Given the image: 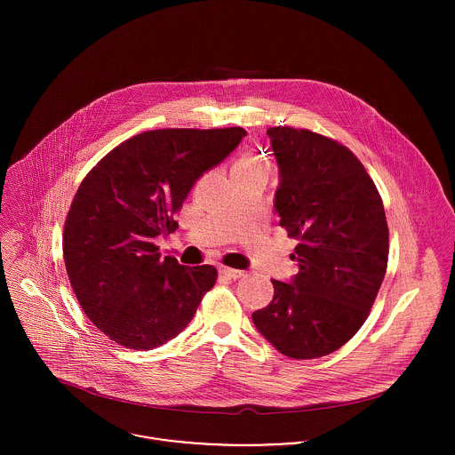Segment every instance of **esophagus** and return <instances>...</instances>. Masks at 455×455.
<instances>
[{"label": "esophagus", "instance_id": "34e87169", "mask_svg": "<svg viewBox=\"0 0 455 455\" xmlns=\"http://www.w3.org/2000/svg\"><path fill=\"white\" fill-rule=\"evenodd\" d=\"M219 275L228 278V280H238L242 276H245V271H240V269H233V267H220L219 269Z\"/></svg>", "mask_w": 455, "mask_h": 455}]
</instances>
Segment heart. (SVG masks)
Listing matches in <instances>:
<instances>
[{"label": "heart", "instance_id": "heart-1", "mask_svg": "<svg viewBox=\"0 0 455 455\" xmlns=\"http://www.w3.org/2000/svg\"><path fill=\"white\" fill-rule=\"evenodd\" d=\"M233 172H240V173H254V172H267V164L254 154H245L242 156L235 166Z\"/></svg>", "mask_w": 455, "mask_h": 455}]
</instances>
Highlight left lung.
<instances>
[{"instance_id":"obj_1","label":"left lung","mask_w":455,"mask_h":455,"mask_svg":"<svg viewBox=\"0 0 455 455\" xmlns=\"http://www.w3.org/2000/svg\"><path fill=\"white\" fill-rule=\"evenodd\" d=\"M280 184L275 210L299 271L273 282V301L252 314L283 355L315 359L343 347L364 324L389 258L386 210L363 163L314 131L269 128Z\"/></svg>"}]
</instances>
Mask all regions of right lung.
I'll use <instances>...</instances> for the list:
<instances>
[{"mask_svg": "<svg viewBox=\"0 0 455 455\" xmlns=\"http://www.w3.org/2000/svg\"><path fill=\"white\" fill-rule=\"evenodd\" d=\"M243 136V128L145 131L82 180L66 217V273L85 315L116 343L134 350L164 345L215 285L213 266L161 259L154 238L179 228L173 215L196 180Z\"/></svg>", "mask_w": 455, "mask_h": 455, "instance_id": "add662e5", "label": "right lung"}]
</instances>
